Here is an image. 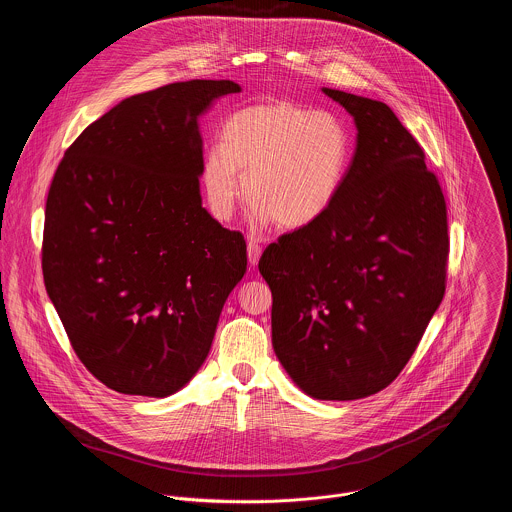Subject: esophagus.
<instances>
[{
	"label": "esophagus",
	"mask_w": 512,
	"mask_h": 512,
	"mask_svg": "<svg viewBox=\"0 0 512 512\" xmlns=\"http://www.w3.org/2000/svg\"><path fill=\"white\" fill-rule=\"evenodd\" d=\"M262 256V246L256 240H248V262L250 266H256Z\"/></svg>",
	"instance_id": "obj_1"
}]
</instances>
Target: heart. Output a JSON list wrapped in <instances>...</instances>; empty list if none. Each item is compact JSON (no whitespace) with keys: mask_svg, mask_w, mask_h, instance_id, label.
Here are the masks:
<instances>
[{"mask_svg":"<svg viewBox=\"0 0 512 512\" xmlns=\"http://www.w3.org/2000/svg\"><path fill=\"white\" fill-rule=\"evenodd\" d=\"M222 138L201 167L217 219H230L248 197L256 226L276 220L295 230L315 224L335 205L351 161V138L339 116L270 100L234 112Z\"/></svg>","mask_w":512,"mask_h":512,"instance_id":"b5f03b06","label":"heart"}]
</instances>
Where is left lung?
<instances>
[{"label":"left lung","mask_w":512,"mask_h":512,"mask_svg":"<svg viewBox=\"0 0 512 512\" xmlns=\"http://www.w3.org/2000/svg\"><path fill=\"white\" fill-rule=\"evenodd\" d=\"M355 120L357 147L331 211L260 258L272 345L315 400L386 388L445 292L447 211L424 151L378 100L321 88Z\"/></svg>","instance_id":"left-lung-1"}]
</instances>
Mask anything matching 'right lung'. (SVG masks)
<instances>
[{"label": "right lung", "instance_id": "obj_1", "mask_svg": "<svg viewBox=\"0 0 512 512\" xmlns=\"http://www.w3.org/2000/svg\"><path fill=\"white\" fill-rule=\"evenodd\" d=\"M232 80L130 96L92 122L53 177L43 278L74 353L122 394L165 398L203 366L246 242L203 207L199 118Z\"/></svg>", "mask_w": 512, "mask_h": 512}]
</instances>
